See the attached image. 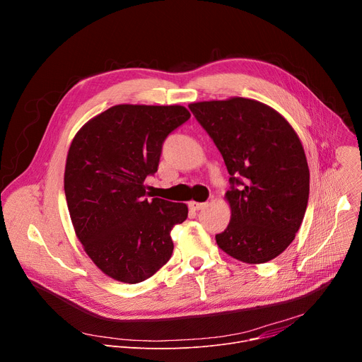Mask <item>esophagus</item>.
Segmentation results:
<instances>
[{"mask_svg":"<svg viewBox=\"0 0 362 362\" xmlns=\"http://www.w3.org/2000/svg\"><path fill=\"white\" fill-rule=\"evenodd\" d=\"M208 204V203H200V202H190L189 203V208L192 209V211H200V209H203L204 206Z\"/></svg>","mask_w":362,"mask_h":362,"instance_id":"obj_1","label":"esophagus"}]
</instances>
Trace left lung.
<instances>
[{
    "label": "left lung",
    "instance_id": "1",
    "mask_svg": "<svg viewBox=\"0 0 362 362\" xmlns=\"http://www.w3.org/2000/svg\"><path fill=\"white\" fill-rule=\"evenodd\" d=\"M190 112L216 144L230 175L232 216L216 235L238 261L265 264L295 239L309 197V169L299 137L274 109L256 100L200 101Z\"/></svg>",
    "mask_w": 362,
    "mask_h": 362
}]
</instances>
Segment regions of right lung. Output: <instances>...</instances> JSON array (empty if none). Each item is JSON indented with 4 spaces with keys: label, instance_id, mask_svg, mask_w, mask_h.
<instances>
[{
    "label": "right lung",
    "instance_id": "add662e5",
    "mask_svg": "<svg viewBox=\"0 0 362 362\" xmlns=\"http://www.w3.org/2000/svg\"><path fill=\"white\" fill-rule=\"evenodd\" d=\"M189 119L182 106L119 105L86 123L70 146L64 192L76 235L116 281L139 284L170 259V232L187 206L147 199L144 179L158 172L166 137Z\"/></svg>",
    "mask_w": 362,
    "mask_h": 362
}]
</instances>
